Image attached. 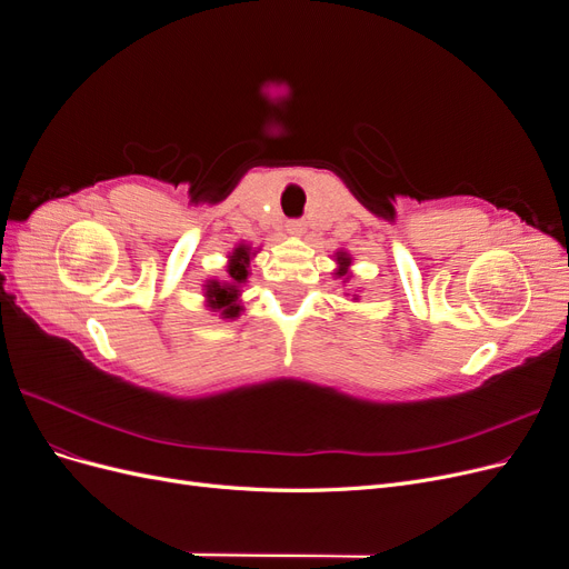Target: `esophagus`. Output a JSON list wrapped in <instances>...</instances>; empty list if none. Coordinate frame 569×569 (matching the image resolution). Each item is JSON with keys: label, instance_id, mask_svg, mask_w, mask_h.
I'll return each instance as SVG.
<instances>
[{"label": "esophagus", "instance_id": "esophagus-1", "mask_svg": "<svg viewBox=\"0 0 569 569\" xmlns=\"http://www.w3.org/2000/svg\"><path fill=\"white\" fill-rule=\"evenodd\" d=\"M303 230H306L303 220H289V222H287V232H289V234H303Z\"/></svg>", "mask_w": 569, "mask_h": 569}]
</instances>
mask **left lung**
Listing matches in <instances>:
<instances>
[{"label":"left lung","mask_w":569,"mask_h":569,"mask_svg":"<svg viewBox=\"0 0 569 569\" xmlns=\"http://www.w3.org/2000/svg\"><path fill=\"white\" fill-rule=\"evenodd\" d=\"M335 263H337V268H335V272H332L335 278H339V280H343V282H349V280H351V263H353L351 253L339 249V251L335 253ZM353 299H358V297L353 295Z\"/></svg>","instance_id":"obj_1"}]
</instances>
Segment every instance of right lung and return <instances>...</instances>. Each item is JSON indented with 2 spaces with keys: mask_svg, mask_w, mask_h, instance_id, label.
<instances>
[{
  "mask_svg": "<svg viewBox=\"0 0 569 569\" xmlns=\"http://www.w3.org/2000/svg\"><path fill=\"white\" fill-rule=\"evenodd\" d=\"M261 249H253L247 242H239L226 263V280H206L203 282V299H206V308L211 313H218L222 320H237L239 313L244 311L242 301V287L247 284L249 274H251V263L256 253Z\"/></svg>",
  "mask_w": 569,
  "mask_h": 569,
  "instance_id": "add662e5",
  "label": "right lung"
}]
</instances>
